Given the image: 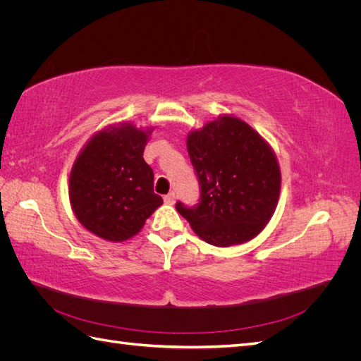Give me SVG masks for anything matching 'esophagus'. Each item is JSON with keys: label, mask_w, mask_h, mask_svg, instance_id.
I'll use <instances>...</instances> for the list:
<instances>
[{"label": "esophagus", "mask_w": 361, "mask_h": 361, "mask_svg": "<svg viewBox=\"0 0 361 361\" xmlns=\"http://www.w3.org/2000/svg\"><path fill=\"white\" fill-rule=\"evenodd\" d=\"M174 200H176V194H174L173 191L169 192L167 195H164V202H166L167 204H173Z\"/></svg>", "instance_id": "1"}]
</instances>
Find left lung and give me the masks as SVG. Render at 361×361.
Listing matches in <instances>:
<instances>
[{"label":"left lung","mask_w":361,"mask_h":361,"mask_svg":"<svg viewBox=\"0 0 361 361\" xmlns=\"http://www.w3.org/2000/svg\"><path fill=\"white\" fill-rule=\"evenodd\" d=\"M200 185L194 206L178 212L206 243L218 247L255 238L271 220L280 194V169L269 146L236 117H220L187 140Z\"/></svg>","instance_id":"left-lung-1"}]
</instances>
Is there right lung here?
<instances>
[{
  "mask_svg": "<svg viewBox=\"0 0 361 361\" xmlns=\"http://www.w3.org/2000/svg\"><path fill=\"white\" fill-rule=\"evenodd\" d=\"M150 133L118 125L96 134L75 161L69 197L78 221L106 241H126L162 203L143 158Z\"/></svg>",
  "mask_w": 361,
  "mask_h": 361,
  "instance_id": "add662e5",
  "label": "right lung"
}]
</instances>
